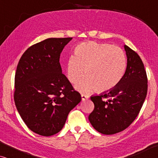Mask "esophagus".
Returning a JSON list of instances; mask_svg holds the SVG:
<instances>
[{
    "mask_svg": "<svg viewBox=\"0 0 158 158\" xmlns=\"http://www.w3.org/2000/svg\"><path fill=\"white\" fill-rule=\"evenodd\" d=\"M81 97H82V101H85V100H86V99H88V98H89V97H88V96H86V95H85V94H82Z\"/></svg>",
    "mask_w": 158,
    "mask_h": 158,
    "instance_id": "1",
    "label": "esophagus"
}]
</instances>
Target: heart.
Listing matches in <instances>:
<instances>
[{
  "instance_id": "heart-1",
  "label": "heart",
  "mask_w": 158,
  "mask_h": 158,
  "mask_svg": "<svg viewBox=\"0 0 158 158\" xmlns=\"http://www.w3.org/2000/svg\"><path fill=\"white\" fill-rule=\"evenodd\" d=\"M75 56L67 62V77L75 84L83 77L85 78L77 84V89L90 92L96 89L106 92L115 88L124 76L127 68V57L118 47L96 42H82L74 50Z\"/></svg>"
}]
</instances>
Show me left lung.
<instances>
[{"mask_svg": "<svg viewBox=\"0 0 158 158\" xmlns=\"http://www.w3.org/2000/svg\"><path fill=\"white\" fill-rule=\"evenodd\" d=\"M127 65L120 83L108 93L90 97L94 109L90 124L103 135H114L127 129L139 114L148 93V77L138 54L124 45Z\"/></svg>", "mask_w": 158, "mask_h": 158, "instance_id": "1", "label": "left lung"}]
</instances>
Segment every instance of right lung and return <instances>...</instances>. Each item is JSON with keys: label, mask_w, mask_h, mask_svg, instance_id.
<instances>
[{"label": "right lung", "mask_w": 158, "mask_h": 158, "mask_svg": "<svg viewBox=\"0 0 158 158\" xmlns=\"http://www.w3.org/2000/svg\"><path fill=\"white\" fill-rule=\"evenodd\" d=\"M49 38L24 52L15 74L14 101L28 128L48 137L59 132L81 96L62 73L60 57L72 40Z\"/></svg>", "instance_id": "1"}]
</instances>
